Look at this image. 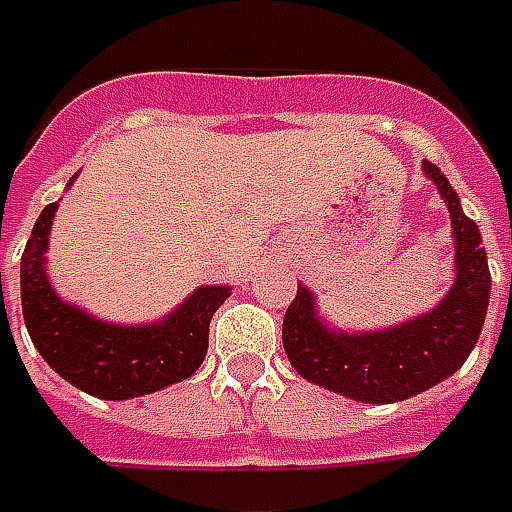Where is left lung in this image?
I'll use <instances>...</instances> for the list:
<instances>
[{
    "mask_svg": "<svg viewBox=\"0 0 512 512\" xmlns=\"http://www.w3.org/2000/svg\"><path fill=\"white\" fill-rule=\"evenodd\" d=\"M424 176L444 198L455 237V284L433 311L394 328L344 333L320 320L314 295L297 284L284 314V350L300 378L369 405L408 400L455 375L480 339L491 270L480 228L463 215L447 176L422 162Z\"/></svg>",
    "mask_w": 512,
    "mask_h": 512,
    "instance_id": "left-lung-1",
    "label": "left lung"
}]
</instances>
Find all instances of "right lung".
Listing matches in <instances>:
<instances>
[{"mask_svg":"<svg viewBox=\"0 0 512 512\" xmlns=\"http://www.w3.org/2000/svg\"><path fill=\"white\" fill-rule=\"evenodd\" d=\"M54 212L57 204L43 209L21 256V311L43 361L71 386L99 400H132L190 378L204 364L209 322L231 289L201 286L165 320L148 325L96 320L65 303L49 284L46 250Z\"/></svg>","mask_w":512,"mask_h":512,"instance_id":"obj_1","label":"right lung"}]
</instances>
